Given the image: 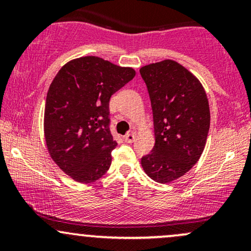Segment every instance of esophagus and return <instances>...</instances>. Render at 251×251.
I'll return each instance as SVG.
<instances>
[{
  "instance_id": "obj_1",
  "label": "esophagus",
  "mask_w": 251,
  "mask_h": 251,
  "mask_svg": "<svg viewBox=\"0 0 251 251\" xmlns=\"http://www.w3.org/2000/svg\"><path fill=\"white\" fill-rule=\"evenodd\" d=\"M134 138H135V134L132 133V132H131V133H127L125 135V137H124V140H125L126 143L131 144L134 140Z\"/></svg>"
}]
</instances>
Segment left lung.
<instances>
[{
  "mask_svg": "<svg viewBox=\"0 0 251 251\" xmlns=\"http://www.w3.org/2000/svg\"><path fill=\"white\" fill-rule=\"evenodd\" d=\"M153 114L155 143L142 158L144 171L158 183H170L200 159L210 127L206 93L194 74L172 60L140 68Z\"/></svg>",
  "mask_w": 251,
  "mask_h": 251,
  "instance_id": "left-lung-1",
  "label": "left lung"
}]
</instances>
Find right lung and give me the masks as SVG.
Here are the masks:
<instances>
[{
  "instance_id": "1",
  "label": "right lung",
  "mask_w": 251,
  "mask_h": 251,
  "mask_svg": "<svg viewBox=\"0 0 251 251\" xmlns=\"http://www.w3.org/2000/svg\"><path fill=\"white\" fill-rule=\"evenodd\" d=\"M134 70L98 56L66 63L46 98L45 137L59 168L79 183L107 172L117 142L111 134L109 99L131 81Z\"/></svg>"
}]
</instances>
